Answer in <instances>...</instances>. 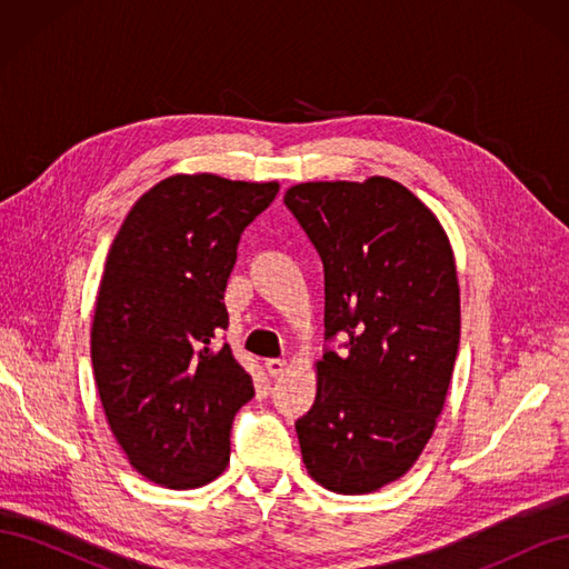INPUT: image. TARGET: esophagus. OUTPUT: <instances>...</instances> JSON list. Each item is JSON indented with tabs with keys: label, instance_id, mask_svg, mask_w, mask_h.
Masks as SVG:
<instances>
[{
	"label": "esophagus",
	"instance_id": "1",
	"mask_svg": "<svg viewBox=\"0 0 569 569\" xmlns=\"http://www.w3.org/2000/svg\"><path fill=\"white\" fill-rule=\"evenodd\" d=\"M266 370H268L270 377H278V375H282L287 370V360H282V358H268L266 360Z\"/></svg>",
	"mask_w": 569,
	"mask_h": 569
}]
</instances>
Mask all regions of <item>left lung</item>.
I'll list each match as a JSON object with an SVG mask.
<instances>
[{"mask_svg": "<svg viewBox=\"0 0 569 569\" xmlns=\"http://www.w3.org/2000/svg\"><path fill=\"white\" fill-rule=\"evenodd\" d=\"M287 209L325 268L318 393L297 420L308 475L370 493L422 453L451 385L460 341L453 251L437 216L399 182H303Z\"/></svg>", "mask_w": 569, "mask_h": 569, "instance_id": "left-lung-1", "label": "left lung"}]
</instances>
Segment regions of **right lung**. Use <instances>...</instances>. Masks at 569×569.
<instances>
[{
    "mask_svg": "<svg viewBox=\"0 0 569 569\" xmlns=\"http://www.w3.org/2000/svg\"><path fill=\"white\" fill-rule=\"evenodd\" d=\"M278 182L173 176L137 199L99 284L92 370L101 406L132 468L168 489L209 485L230 460L237 410L253 396L218 335L249 222Z\"/></svg>",
    "mask_w": 569,
    "mask_h": 569,
    "instance_id": "obj_1",
    "label": "right lung"
}]
</instances>
